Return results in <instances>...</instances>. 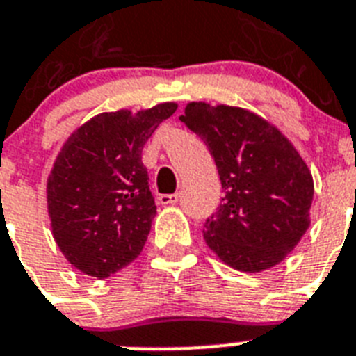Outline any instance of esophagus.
<instances>
[{"mask_svg": "<svg viewBox=\"0 0 356 356\" xmlns=\"http://www.w3.org/2000/svg\"><path fill=\"white\" fill-rule=\"evenodd\" d=\"M179 193H163V195H159V203L161 204H175L179 201Z\"/></svg>", "mask_w": 356, "mask_h": 356, "instance_id": "34e87169", "label": "esophagus"}]
</instances>
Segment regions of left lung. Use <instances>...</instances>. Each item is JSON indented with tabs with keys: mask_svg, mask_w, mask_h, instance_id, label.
<instances>
[{
	"mask_svg": "<svg viewBox=\"0 0 356 356\" xmlns=\"http://www.w3.org/2000/svg\"><path fill=\"white\" fill-rule=\"evenodd\" d=\"M179 118L207 144L225 192L204 223L208 248L241 273L278 265L311 225L314 183L298 149L243 108L190 102Z\"/></svg>",
	"mask_w": 356,
	"mask_h": 356,
	"instance_id": "left-lung-1",
	"label": "left lung"
}]
</instances>
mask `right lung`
<instances>
[{
    "label": "right lung",
    "instance_id": "obj_1",
    "mask_svg": "<svg viewBox=\"0 0 356 356\" xmlns=\"http://www.w3.org/2000/svg\"><path fill=\"white\" fill-rule=\"evenodd\" d=\"M177 109L100 113L74 129L47 177L53 238L71 265L104 280L143 252L157 213L143 148Z\"/></svg>",
    "mask_w": 356,
    "mask_h": 356
}]
</instances>
